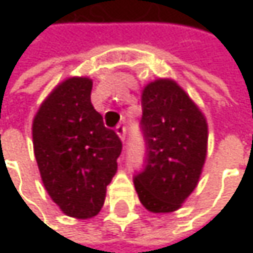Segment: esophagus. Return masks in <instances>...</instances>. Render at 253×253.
Returning a JSON list of instances; mask_svg holds the SVG:
<instances>
[{"label": "esophagus", "instance_id": "obj_1", "mask_svg": "<svg viewBox=\"0 0 253 253\" xmlns=\"http://www.w3.org/2000/svg\"><path fill=\"white\" fill-rule=\"evenodd\" d=\"M116 133L120 136V139H122V140H125V139H126V126L119 125V126L116 127Z\"/></svg>", "mask_w": 253, "mask_h": 253}]
</instances>
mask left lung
Wrapping results in <instances>:
<instances>
[{"mask_svg":"<svg viewBox=\"0 0 253 253\" xmlns=\"http://www.w3.org/2000/svg\"><path fill=\"white\" fill-rule=\"evenodd\" d=\"M140 128L146 155L143 170L133 178L137 196L151 212L177 211L205 164L207 120L174 80L158 79L142 92Z\"/></svg>","mask_w":253,"mask_h":253,"instance_id":"obj_1","label":"left lung"}]
</instances>
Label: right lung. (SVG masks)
I'll return each instance as SVG.
<instances>
[{
  "label": "right lung",
  "mask_w": 253,
  "mask_h": 253,
  "mask_svg": "<svg viewBox=\"0 0 253 253\" xmlns=\"http://www.w3.org/2000/svg\"><path fill=\"white\" fill-rule=\"evenodd\" d=\"M90 90L89 77L66 79L41 104L32 125L43 186L66 215L79 220L101 211L123 148L93 108Z\"/></svg>",
  "instance_id": "right-lung-1"
}]
</instances>
